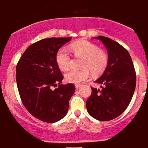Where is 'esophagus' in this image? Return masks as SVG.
Here are the masks:
<instances>
[{
	"mask_svg": "<svg viewBox=\"0 0 148 148\" xmlns=\"http://www.w3.org/2000/svg\"><path fill=\"white\" fill-rule=\"evenodd\" d=\"M75 87L76 89H78L79 87H81V85H80V84H76V85H75Z\"/></svg>",
	"mask_w": 148,
	"mask_h": 148,
	"instance_id": "obj_1",
	"label": "esophagus"
}]
</instances>
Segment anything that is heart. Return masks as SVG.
I'll return each instance as SVG.
<instances>
[{
  "label": "heart",
  "mask_w": 148,
  "mask_h": 148,
  "mask_svg": "<svg viewBox=\"0 0 148 148\" xmlns=\"http://www.w3.org/2000/svg\"><path fill=\"white\" fill-rule=\"evenodd\" d=\"M68 49L75 56L83 57L82 69L70 70L65 74V79L68 82L79 83L86 80L90 77L91 72L99 75L107 66V53L88 41H77L71 44ZM56 61L61 70L68 69L71 64V57L68 49L64 47L60 49L56 55Z\"/></svg>",
  "instance_id": "heart-1"
}]
</instances>
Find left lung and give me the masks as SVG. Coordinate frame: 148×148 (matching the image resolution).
Masks as SVG:
<instances>
[{"label": "left lung", "mask_w": 148, "mask_h": 148, "mask_svg": "<svg viewBox=\"0 0 148 148\" xmlns=\"http://www.w3.org/2000/svg\"><path fill=\"white\" fill-rule=\"evenodd\" d=\"M108 53L103 74L95 80L101 89L91 87L86 101L87 112L99 121H110L120 116L131 102L136 85V75L128 51L115 41L99 36Z\"/></svg>", "instance_id": "8db88e82"}]
</instances>
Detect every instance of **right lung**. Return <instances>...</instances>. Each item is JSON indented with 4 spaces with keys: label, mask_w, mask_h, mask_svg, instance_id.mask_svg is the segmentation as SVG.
I'll list each match as a JSON object with an SVG mask.
<instances>
[{
    "label": "right lung",
    "mask_w": 148,
    "mask_h": 148,
    "mask_svg": "<svg viewBox=\"0 0 148 148\" xmlns=\"http://www.w3.org/2000/svg\"><path fill=\"white\" fill-rule=\"evenodd\" d=\"M71 37L48 38L29 46L16 67V81L23 105L33 116L47 123L62 119L75 92L73 84H61L56 55ZM59 84L53 90L51 87Z\"/></svg>",
    "instance_id": "obj_1"
}]
</instances>
